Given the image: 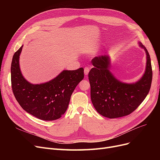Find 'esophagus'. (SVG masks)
Wrapping results in <instances>:
<instances>
[{"mask_svg":"<svg viewBox=\"0 0 160 160\" xmlns=\"http://www.w3.org/2000/svg\"><path fill=\"white\" fill-rule=\"evenodd\" d=\"M89 71H90V68H89V67H85V69H84V73H85V75L86 76L89 74Z\"/></svg>","mask_w":160,"mask_h":160,"instance_id":"1","label":"esophagus"}]
</instances>
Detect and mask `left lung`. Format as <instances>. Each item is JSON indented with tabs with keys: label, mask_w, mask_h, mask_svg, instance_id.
I'll return each mask as SVG.
<instances>
[{
	"label": "left lung",
	"mask_w": 160,
	"mask_h": 160,
	"mask_svg": "<svg viewBox=\"0 0 160 160\" xmlns=\"http://www.w3.org/2000/svg\"><path fill=\"white\" fill-rule=\"evenodd\" d=\"M139 47L146 54V65L142 77L134 83H124L110 71L111 59L108 54L94 57V66L89 72L91 99L93 107L103 117L114 119L123 117L138 108L148 95L152 81L151 59L141 42Z\"/></svg>",
	"instance_id": "left-lung-1"
}]
</instances>
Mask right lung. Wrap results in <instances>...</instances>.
<instances>
[{"mask_svg": "<svg viewBox=\"0 0 160 160\" xmlns=\"http://www.w3.org/2000/svg\"><path fill=\"white\" fill-rule=\"evenodd\" d=\"M22 45L12 57L11 71L14 97L27 113L45 121L59 119L68 108L71 96L84 78L83 68L63 70L52 79L33 84L23 77L19 65Z\"/></svg>", "mask_w": 160, "mask_h": 160, "instance_id": "obj_1", "label": "right lung"}]
</instances>
